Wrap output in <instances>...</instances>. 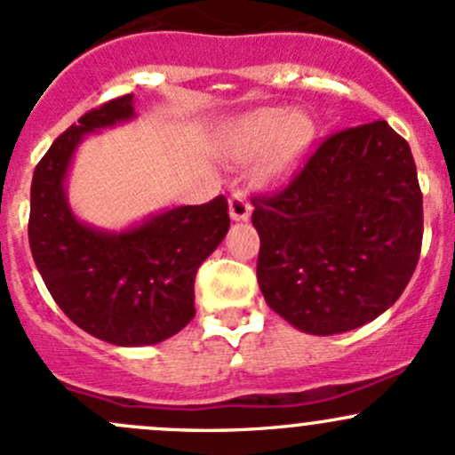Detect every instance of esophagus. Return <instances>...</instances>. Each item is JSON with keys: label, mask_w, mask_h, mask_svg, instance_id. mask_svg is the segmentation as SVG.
Masks as SVG:
<instances>
[{"label": "esophagus", "mask_w": 455, "mask_h": 455, "mask_svg": "<svg viewBox=\"0 0 455 455\" xmlns=\"http://www.w3.org/2000/svg\"><path fill=\"white\" fill-rule=\"evenodd\" d=\"M228 212H231L233 220H248L251 218L252 204L246 198V194L235 192L231 198H228Z\"/></svg>", "instance_id": "1"}]
</instances>
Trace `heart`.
<instances>
[{"instance_id":"obj_1","label":"heart","mask_w":455,"mask_h":455,"mask_svg":"<svg viewBox=\"0 0 455 455\" xmlns=\"http://www.w3.org/2000/svg\"><path fill=\"white\" fill-rule=\"evenodd\" d=\"M313 138V123L300 112L263 109L242 123L237 132V155L254 157L269 147L266 157L267 177H283L296 166Z\"/></svg>"}]
</instances>
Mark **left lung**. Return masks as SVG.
<instances>
[{"label":"left lung","mask_w":455,"mask_h":455,"mask_svg":"<svg viewBox=\"0 0 455 455\" xmlns=\"http://www.w3.org/2000/svg\"><path fill=\"white\" fill-rule=\"evenodd\" d=\"M251 201L259 287L304 332L373 322L412 278L423 194L411 147L387 121L331 133L287 183Z\"/></svg>","instance_id":"obj_1"}]
</instances>
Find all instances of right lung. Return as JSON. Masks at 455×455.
<instances>
[{"mask_svg": "<svg viewBox=\"0 0 455 455\" xmlns=\"http://www.w3.org/2000/svg\"><path fill=\"white\" fill-rule=\"evenodd\" d=\"M132 114L133 94H123L56 138L34 171L28 235L49 293L73 323L114 346H153L196 315V272L227 235L231 218L222 194L121 235L94 231L73 216L64 174L79 138Z\"/></svg>", "mask_w": 455, "mask_h": 455, "instance_id": "add662e5", "label": "right lung"}]
</instances>
